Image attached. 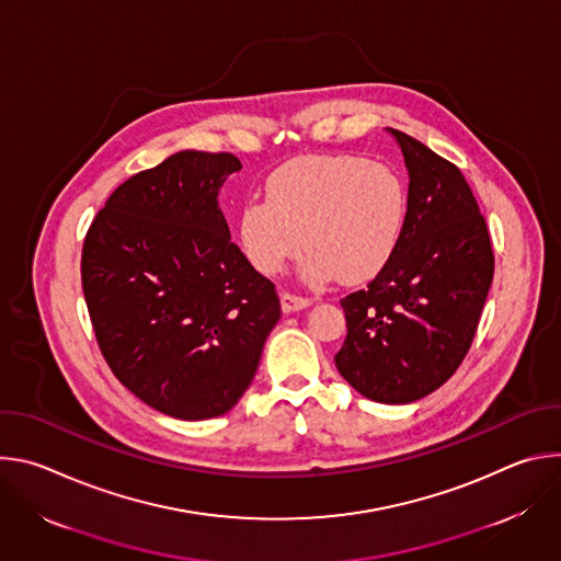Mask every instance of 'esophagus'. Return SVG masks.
Segmentation results:
<instances>
[{
  "label": "esophagus",
  "instance_id": "1",
  "mask_svg": "<svg viewBox=\"0 0 561 561\" xmlns=\"http://www.w3.org/2000/svg\"><path fill=\"white\" fill-rule=\"evenodd\" d=\"M310 304H312L310 297H301V295H295V293H288V290L282 293V310H284V312L301 310V308H306V306H310Z\"/></svg>",
  "mask_w": 561,
  "mask_h": 561
}]
</instances>
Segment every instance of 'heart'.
<instances>
[{
  "instance_id": "obj_1",
  "label": "heart",
  "mask_w": 561,
  "mask_h": 561,
  "mask_svg": "<svg viewBox=\"0 0 561 561\" xmlns=\"http://www.w3.org/2000/svg\"><path fill=\"white\" fill-rule=\"evenodd\" d=\"M407 215L409 188L392 167L357 154H304L268 175L266 202L244 204L239 242L264 275L284 271L306 247L308 279L355 284L392 257Z\"/></svg>"
}]
</instances>
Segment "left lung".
Listing matches in <instances>:
<instances>
[{"instance_id": "obj_1", "label": "left lung", "mask_w": 561, "mask_h": 561, "mask_svg": "<svg viewBox=\"0 0 561 561\" xmlns=\"http://www.w3.org/2000/svg\"><path fill=\"white\" fill-rule=\"evenodd\" d=\"M409 169L402 239L362 290L342 299L346 340L340 375L379 404H411L463 362L495 273L484 215L448 159L390 130Z\"/></svg>"}]
</instances>
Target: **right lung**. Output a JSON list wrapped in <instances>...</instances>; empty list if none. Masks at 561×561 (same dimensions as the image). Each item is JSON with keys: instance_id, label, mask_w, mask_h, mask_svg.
I'll return each mask as SVG.
<instances>
[{"instance_id": "right-lung-1", "label": "right lung", "mask_w": 561, "mask_h": 561, "mask_svg": "<svg viewBox=\"0 0 561 561\" xmlns=\"http://www.w3.org/2000/svg\"><path fill=\"white\" fill-rule=\"evenodd\" d=\"M230 152L182 150L119 184L82 249V288L113 375L150 409L228 413L282 314L275 284L230 242L219 186Z\"/></svg>"}]
</instances>
